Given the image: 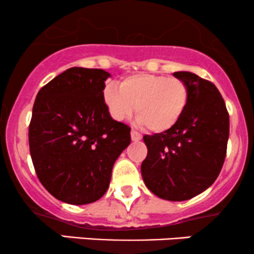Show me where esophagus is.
Segmentation results:
<instances>
[{"instance_id":"1","label":"esophagus","mask_w":254,"mask_h":254,"mask_svg":"<svg viewBox=\"0 0 254 254\" xmlns=\"http://www.w3.org/2000/svg\"><path fill=\"white\" fill-rule=\"evenodd\" d=\"M131 139H132L133 142H137V141H139V139L142 138V135L141 133H138L137 132V131H135V130H131Z\"/></svg>"}]
</instances>
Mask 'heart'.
I'll return each mask as SVG.
<instances>
[{
  "label": "heart",
  "mask_w": 254,
  "mask_h": 254,
  "mask_svg": "<svg viewBox=\"0 0 254 254\" xmlns=\"http://www.w3.org/2000/svg\"><path fill=\"white\" fill-rule=\"evenodd\" d=\"M188 84L177 77L164 75L135 74L119 83L109 84L104 101L110 116L123 122L135 111L137 123L153 132H164L178 123L189 104Z\"/></svg>",
  "instance_id": "heart-1"
}]
</instances>
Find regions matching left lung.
<instances>
[{
	"label": "left lung",
	"mask_w": 254,
	"mask_h": 254,
	"mask_svg": "<svg viewBox=\"0 0 254 254\" xmlns=\"http://www.w3.org/2000/svg\"><path fill=\"white\" fill-rule=\"evenodd\" d=\"M173 75L188 84V107L170 130L143 136L148 154L141 173L155 196L180 202L202 193L220 174L227 153L229 115L210 81L189 71Z\"/></svg>",
	"instance_id": "8db88e82"
}]
</instances>
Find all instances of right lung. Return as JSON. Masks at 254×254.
<instances>
[{
    "label": "right lung",
    "mask_w": 254,
    "mask_h": 254,
    "mask_svg": "<svg viewBox=\"0 0 254 254\" xmlns=\"http://www.w3.org/2000/svg\"><path fill=\"white\" fill-rule=\"evenodd\" d=\"M103 69H66L38 92L28 127L38 179L64 203L82 205L105 194L130 127L110 116Z\"/></svg>",
    "instance_id": "obj_1"
}]
</instances>
